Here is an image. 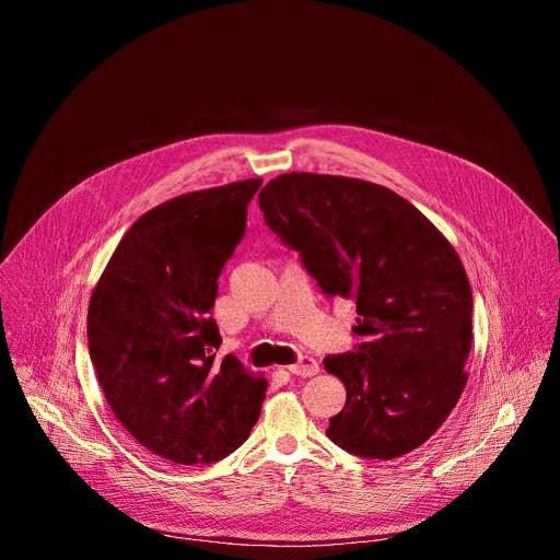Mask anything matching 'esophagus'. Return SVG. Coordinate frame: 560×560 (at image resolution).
Returning a JSON list of instances; mask_svg holds the SVG:
<instances>
[{
	"label": "esophagus",
	"mask_w": 560,
	"mask_h": 560,
	"mask_svg": "<svg viewBox=\"0 0 560 560\" xmlns=\"http://www.w3.org/2000/svg\"><path fill=\"white\" fill-rule=\"evenodd\" d=\"M288 370L296 376H314L318 372V363L312 357H301L296 363L288 365Z\"/></svg>",
	"instance_id": "obj_1"
}]
</instances>
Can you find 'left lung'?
I'll use <instances>...</instances> for the list:
<instances>
[{
    "mask_svg": "<svg viewBox=\"0 0 560 560\" xmlns=\"http://www.w3.org/2000/svg\"><path fill=\"white\" fill-rule=\"evenodd\" d=\"M259 208L318 288L357 303L363 343L324 359L348 396L328 436L383 460L423 445L467 383L471 288L452 244L408 199L363 179L279 175Z\"/></svg>",
    "mask_w": 560,
    "mask_h": 560,
    "instance_id": "obj_1",
    "label": "left lung"
}]
</instances>
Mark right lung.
<instances>
[{
	"label": "right lung",
	"instance_id": "right-lung-1",
	"mask_svg": "<svg viewBox=\"0 0 560 560\" xmlns=\"http://www.w3.org/2000/svg\"><path fill=\"white\" fill-rule=\"evenodd\" d=\"M261 179L195 190L141 214L124 234L89 303V350L117 421L179 465L242 445L268 381L221 343L210 310L217 279L246 230Z\"/></svg>",
	"mask_w": 560,
	"mask_h": 560
}]
</instances>
